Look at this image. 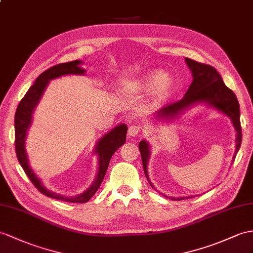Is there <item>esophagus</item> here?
<instances>
[{
    "label": "esophagus",
    "mask_w": 253,
    "mask_h": 253,
    "mask_svg": "<svg viewBox=\"0 0 253 253\" xmlns=\"http://www.w3.org/2000/svg\"><path fill=\"white\" fill-rule=\"evenodd\" d=\"M141 128H143V127L138 126V125H133V126L128 127V135H130V136H136L137 134L140 133Z\"/></svg>",
    "instance_id": "esophagus-1"
}]
</instances>
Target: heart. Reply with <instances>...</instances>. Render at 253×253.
I'll use <instances>...</instances> for the list:
<instances>
[{"label":"heart","mask_w":253,"mask_h":253,"mask_svg":"<svg viewBox=\"0 0 253 253\" xmlns=\"http://www.w3.org/2000/svg\"><path fill=\"white\" fill-rule=\"evenodd\" d=\"M139 84L146 90L155 89L156 97L159 100H164L174 93L177 83L176 80L168 76L161 70H151L141 77Z\"/></svg>","instance_id":"1"}]
</instances>
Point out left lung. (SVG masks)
<instances>
[{"instance_id": "left-lung-1", "label": "left lung", "mask_w": 253, "mask_h": 253, "mask_svg": "<svg viewBox=\"0 0 253 253\" xmlns=\"http://www.w3.org/2000/svg\"><path fill=\"white\" fill-rule=\"evenodd\" d=\"M186 62L191 72H192V84H190L188 91L186 92V94H184L181 100L164 106L157 113V116L159 118L169 119L176 117L180 112H182L183 109L188 108L189 106L193 105L195 103L204 102L207 104H211L213 107L219 109L220 112H222L223 114L229 116L234 126H235V130L237 132L236 150L235 155L233 157V160H235L236 153L239 150L240 144H242V126H240L239 120V104L235 93H234L231 89L226 87L223 83L222 77L220 76V74L213 66L200 63L198 61H194L189 58H186ZM138 147L141 156V161H143L145 175L148 181H149L150 186L153 188L149 178H148L147 171L148 159H149L150 155L149 145H148V143H146L145 140H141ZM183 199L184 198H170V200L174 201H180Z\"/></svg>"}]
</instances>
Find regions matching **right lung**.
Returning a JSON list of instances; mask_svg holds the SVG:
<instances>
[{
    "label": "right lung",
    "instance_id": "obj_1",
    "mask_svg": "<svg viewBox=\"0 0 253 253\" xmlns=\"http://www.w3.org/2000/svg\"><path fill=\"white\" fill-rule=\"evenodd\" d=\"M80 63H82V61L75 60L72 61V62L57 64L42 72L38 79L35 80V83L31 85L26 95L22 97L15 114V149L17 159L22 166L24 173L27 174L31 182L34 184L35 188L41 193L48 196V198L69 203H87L95 194L104 179V176L106 174L110 159H112L114 153L119 149V147L126 143L127 132V126L126 125H120L106 135H104L102 139L98 141L95 148V152L98 155V171L96 179L84 193L77 195L75 198H65L63 195L55 194L48 191L42 186L39 178L35 176L34 171L30 169L26 149H24V140H26L27 130L31 125L33 110L35 106L38 105L42 91L45 90L49 80L63 75H69V74L83 75L84 70L79 66Z\"/></svg>",
    "mask_w": 253,
    "mask_h": 253
}]
</instances>
